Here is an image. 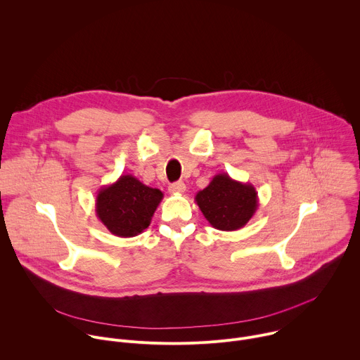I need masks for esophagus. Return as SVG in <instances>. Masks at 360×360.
Returning <instances> with one entry per match:
<instances>
[{
    "mask_svg": "<svg viewBox=\"0 0 360 360\" xmlns=\"http://www.w3.org/2000/svg\"><path fill=\"white\" fill-rule=\"evenodd\" d=\"M185 189H186V186L182 181H178V182H174L172 185H169V192L171 193H184Z\"/></svg>",
    "mask_w": 360,
    "mask_h": 360,
    "instance_id": "34e87169",
    "label": "esophagus"
}]
</instances>
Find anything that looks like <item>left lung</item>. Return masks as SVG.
<instances>
[{
    "label": "left lung",
    "instance_id": "8db88e82",
    "mask_svg": "<svg viewBox=\"0 0 360 360\" xmlns=\"http://www.w3.org/2000/svg\"><path fill=\"white\" fill-rule=\"evenodd\" d=\"M195 202L207 221L219 231L243 228L259 207L258 192L249 182L218 174L210 185L195 195Z\"/></svg>",
    "mask_w": 360,
    "mask_h": 360
}]
</instances>
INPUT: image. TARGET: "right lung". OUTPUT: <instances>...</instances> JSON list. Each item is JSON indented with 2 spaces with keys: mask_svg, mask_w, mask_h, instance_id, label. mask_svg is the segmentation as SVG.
I'll use <instances>...</instances> for the list:
<instances>
[{
  "mask_svg": "<svg viewBox=\"0 0 360 360\" xmlns=\"http://www.w3.org/2000/svg\"><path fill=\"white\" fill-rule=\"evenodd\" d=\"M162 198L160 189L143 185L132 175H121L98 191L95 212L112 235L132 238L149 226Z\"/></svg>",
  "mask_w": 360,
  "mask_h": 360,
  "instance_id": "obj_1",
  "label": "right lung"
}]
</instances>
